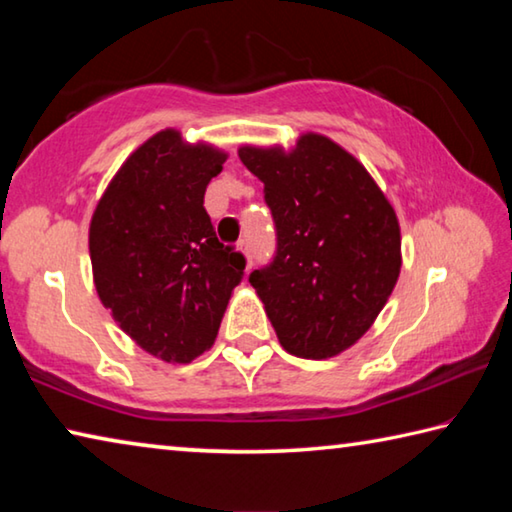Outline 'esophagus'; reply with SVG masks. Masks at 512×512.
Wrapping results in <instances>:
<instances>
[{
	"label": "esophagus",
	"mask_w": 512,
	"mask_h": 512,
	"mask_svg": "<svg viewBox=\"0 0 512 512\" xmlns=\"http://www.w3.org/2000/svg\"><path fill=\"white\" fill-rule=\"evenodd\" d=\"M237 250H241V253H244V255H246V259L250 262V248H248V241H246V239H241V241H239V244H237Z\"/></svg>",
	"instance_id": "esophagus-1"
}]
</instances>
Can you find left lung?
<instances>
[{
  "label": "left lung",
  "mask_w": 512,
  "mask_h": 512,
  "mask_svg": "<svg viewBox=\"0 0 512 512\" xmlns=\"http://www.w3.org/2000/svg\"><path fill=\"white\" fill-rule=\"evenodd\" d=\"M264 183L277 248L250 273L280 345L302 359L336 357L375 323L402 266L400 223L366 167L329 137L296 149L241 146Z\"/></svg>",
  "instance_id": "8db88e82"
}]
</instances>
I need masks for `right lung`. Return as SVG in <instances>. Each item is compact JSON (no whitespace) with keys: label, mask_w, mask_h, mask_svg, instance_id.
<instances>
[{"label":"right lung","mask_w":512,"mask_h":512,"mask_svg":"<svg viewBox=\"0 0 512 512\" xmlns=\"http://www.w3.org/2000/svg\"><path fill=\"white\" fill-rule=\"evenodd\" d=\"M228 155L160 131L131 153L90 223L103 307L153 357L189 363L210 350L246 257L216 239L203 198Z\"/></svg>","instance_id":"1"}]
</instances>
